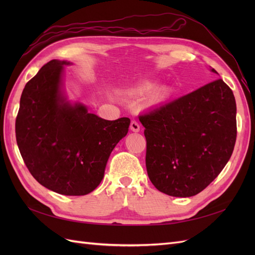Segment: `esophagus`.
<instances>
[{"instance_id": "34e87169", "label": "esophagus", "mask_w": 255, "mask_h": 255, "mask_svg": "<svg viewBox=\"0 0 255 255\" xmlns=\"http://www.w3.org/2000/svg\"><path fill=\"white\" fill-rule=\"evenodd\" d=\"M129 128H130V130H133V132H139V129H140L139 123H138V122L135 121V120H133L132 122H130Z\"/></svg>"}]
</instances>
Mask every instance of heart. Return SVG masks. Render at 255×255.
Segmentation results:
<instances>
[{
	"label": "heart",
	"mask_w": 255,
	"mask_h": 255,
	"mask_svg": "<svg viewBox=\"0 0 255 255\" xmlns=\"http://www.w3.org/2000/svg\"><path fill=\"white\" fill-rule=\"evenodd\" d=\"M153 89H154V85L150 83H142L139 85V86L136 87L135 92L138 95H146V94H150Z\"/></svg>",
	"instance_id": "b5f03b06"
}]
</instances>
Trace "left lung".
Masks as SVG:
<instances>
[{
  "label": "left lung",
  "instance_id": "1",
  "mask_svg": "<svg viewBox=\"0 0 255 255\" xmlns=\"http://www.w3.org/2000/svg\"><path fill=\"white\" fill-rule=\"evenodd\" d=\"M139 121L144 128L149 179L169 196L201 192L234 150L236 102L221 79L140 115Z\"/></svg>",
  "mask_w": 255,
  "mask_h": 255
}]
</instances>
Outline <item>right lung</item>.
Here are the masks:
<instances>
[{
  "instance_id": "right-lung-1",
  "label": "right lung",
  "mask_w": 255,
  "mask_h": 255,
  "mask_svg": "<svg viewBox=\"0 0 255 255\" xmlns=\"http://www.w3.org/2000/svg\"><path fill=\"white\" fill-rule=\"evenodd\" d=\"M51 60L29 80L20 99L16 138L28 171L60 195L84 196L101 183L112 151L128 134L129 119L104 120L60 95L64 65Z\"/></svg>"
}]
</instances>
